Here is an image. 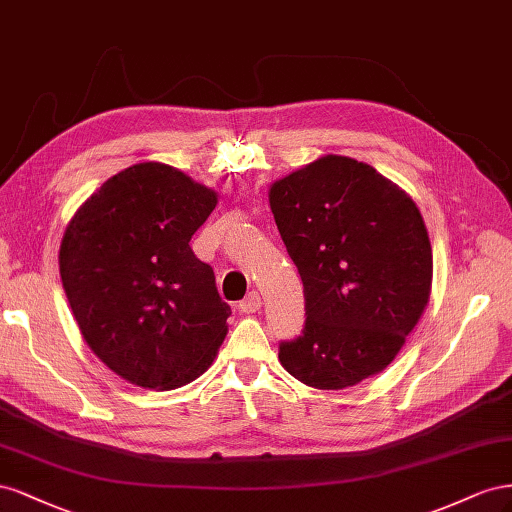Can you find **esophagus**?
Here are the masks:
<instances>
[{"mask_svg":"<svg viewBox=\"0 0 512 512\" xmlns=\"http://www.w3.org/2000/svg\"><path fill=\"white\" fill-rule=\"evenodd\" d=\"M261 309V296L257 291H251L242 302H240V311L242 313H257Z\"/></svg>","mask_w":512,"mask_h":512,"instance_id":"esophagus-1","label":"esophagus"}]
</instances>
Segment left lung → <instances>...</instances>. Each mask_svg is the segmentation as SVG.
Listing matches in <instances>:
<instances>
[{
	"label": "left lung",
	"instance_id": "1",
	"mask_svg": "<svg viewBox=\"0 0 512 512\" xmlns=\"http://www.w3.org/2000/svg\"><path fill=\"white\" fill-rule=\"evenodd\" d=\"M270 208L304 285V328L279 345L287 373L343 390L384 371L431 294L433 253L405 191L328 154L270 186Z\"/></svg>",
	"mask_w": 512,
	"mask_h": 512
}]
</instances>
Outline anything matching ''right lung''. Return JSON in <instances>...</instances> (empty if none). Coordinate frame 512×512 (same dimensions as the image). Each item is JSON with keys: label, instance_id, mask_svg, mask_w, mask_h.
Segmentation results:
<instances>
[{"label": "right lung", "instance_id": "obj_1", "mask_svg": "<svg viewBox=\"0 0 512 512\" xmlns=\"http://www.w3.org/2000/svg\"><path fill=\"white\" fill-rule=\"evenodd\" d=\"M216 201L178 169L139 163L102 184L64 231L72 315L92 352L130 384H191L225 341L231 309L188 244Z\"/></svg>", "mask_w": 512, "mask_h": 512}]
</instances>
